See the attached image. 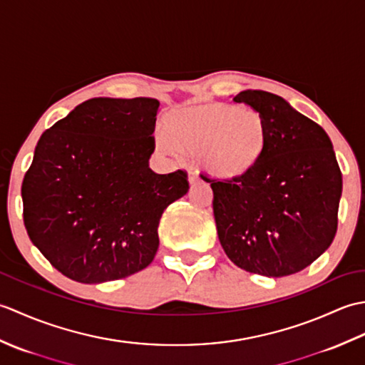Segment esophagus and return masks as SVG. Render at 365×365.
Wrapping results in <instances>:
<instances>
[{"label":"esophagus","instance_id":"34e87169","mask_svg":"<svg viewBox=\"0 0 365 365\" xmlns=\"http://www.w3.org/2000/svg\"><path fill=\"white\" fill-rule=\"evenodd\" d=\"M188 182H190L191 185H195V183H197V182H199V174H197V170H190V173H188Z\"/></svg>","mask_w":365,"mask_h":365}]
</instances>
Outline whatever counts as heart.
Here are the masks:
<instances>
[{
    "label": "heart",
    "mask_w": 365,
    "mask_h": 365,
    "mask_svg": "<svg viewBox=\"0 0 365 365\" xmlns=\"http://www.w3.org/2000/svg\"><path fill=\"white\" fill-rule=\"evenodd\" d=\"M165 150L200 157L208 174L220 180H242L265 158L269 131L262 113L218 102L188 103L165 115Z\"/></svg>",
    "instance_id": "obj_1"
}]
</instances>
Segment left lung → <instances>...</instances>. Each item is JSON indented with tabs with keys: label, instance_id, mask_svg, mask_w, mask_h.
Masks as SVG:
<instances>
[{
	"label": "left lung",
	"instance_id": "left-lung-1",
	"mask_svg": "<svg viewBox=\"0 0 365 365\" xmlns=\"http://www.w3.org/2000/svg\"><path fill=\"white\" fill-rule=\"evenodd\" d=\"M262 113L269 145L242 180L202 175L213 190V215L224 252L254 274H294L328 250L337 232L342 173L319 123L265 91L234 97Z\"/></svg>",
	"mask_w": 365,
	"mask_h": 365
}]
</instances>
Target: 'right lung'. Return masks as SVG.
Returning <instances> with one entry per match:
<instances>
[{"mask_svg":"<svg viewBox=\"0 0 365 365\" xmlns=\"http://www.w3.org/2000/svg\"><path fill=\"white\" fill-rule=\"evenodd\" d=\"M157 98L83 102L43 131L21 183L31 242L59 273L83 284L150 265L163 212L188 192V175L149 168Z\"/></svg>","mask_w":365,"mask_h":365,"instance_id":"add662e5","label":"right lung"}]
</instances>
